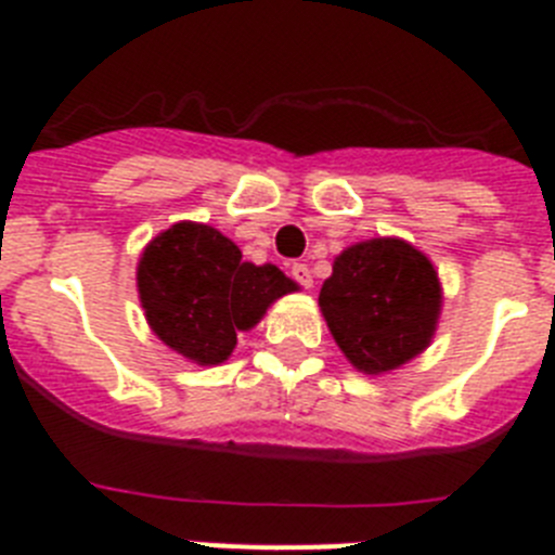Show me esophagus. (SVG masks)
<instances>
[{
	"label": "esophagus",
	"instance_id": "obj_1",
	"mask_svg": "<svg viewBox=\"0 0 555 555\" xmlns=\"http://www.w3.org/2000/svg\"><path fill=\"white\" fill-rule=\"evenodd\" d=\"M292 278L297 283H300L302 288H311L313 286V274H311V269L306 267V263H294V267H292Z\"/></svg>",
	"mask_w": 555,
	"mask_h": 555
}]
</instances>
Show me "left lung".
<instances>
[{
    "instance_id": "8db88e82",
    "label": "left lung",
    "mask_w": 555,
    "mask_h": 555,
    "mask_svg": "<svg viewBox=\"0 0 555 555\" xmlns=\"http://www.w3.org/2000/svg\"><path fill=\"white\" fill-rule=\"evenodd\" d=\"M320 308L347 361L364 375H380L430 345L442 286L428 255L409 242L370 238L336 255Z\"/></svg>"
}]
</instances>
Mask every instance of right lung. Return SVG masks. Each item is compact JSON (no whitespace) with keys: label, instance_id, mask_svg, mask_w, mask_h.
Listing matches in <instances>:
<instances>
[{"label":"right lung","instance_id":"add662e5","mask_svg":"<svg viewBox=\"0 0 555 555\" xmlns=\"http://www.w3.org/2000/svg\"><path fill=\"white\" fill-rule=\"evenodd\" d=\"M139 297L152 333L194 364H222L235 333L261 322L297 283L274 263L242 261V249L210 224L178 222L141 253Z\"/></svg>","mask_w":555,"mask_h":555}]
</instances>
